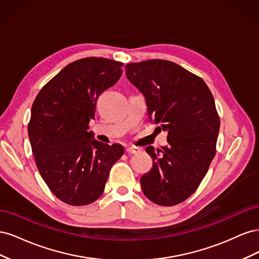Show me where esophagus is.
Listing matches in <instances>:
<instances>
[{"instance_id": "34e87169", "label": "esophagus", "mask_w": 259, "mask_h": 259, "mask_svg": "<svg viewBox=\"0 0 259 259\" xmlns=\"http://www.w3.org/2000/svg\"><path fill=\"white\" fill-rule=\"evenodd\" d=\"M140 151V149L137 148V147H127L126 148V152L130 153V154H133V153H137Z\"/></svg>"}]
</instances>
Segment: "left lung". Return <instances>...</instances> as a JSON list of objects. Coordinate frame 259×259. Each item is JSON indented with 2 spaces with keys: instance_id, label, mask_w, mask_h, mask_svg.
Returning a JSON list of instances; mask_svg holds the SVG:
<instances>
[{
  "instance_id": "left-lung-1",
  "label": "left lung",
  "mask_w": 259,
  "mask_h": 259,
  "mask_svg": "<svg viewBox=\"0 0 259 259\" xmlns=\"http://www.w3.org/2000/svg\"><path fill=\"white\" fill-rule=\"evenodd\" d=\"M126 77L143 94L149 120L167 132V146L146 148L153 161L140 177L146 197L173 206L197 190L216 153L219 117L214 97L201 77L168 60L125 66Z\"/></svg>"
}]
</instances>
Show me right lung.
I'll return each instance as SVG.
<instances>
[{"label":"right lung","mask_w":259,"mask_h":259,"mask_svg":"<svg viewBox=\"0 0 259 259\" xmlns=\"http://www.w3.org/2000/svg\"><path fill=\"white\" fill-rule=\"evenodd\" d=\"M122 62L89 57L65 67L37 94L28 134L38 171L62 202L81 206L104 192L121 145L94 139L89 123L96 101L122 75Z\"/></svg>","instance_id":"1"}]
</instances>
